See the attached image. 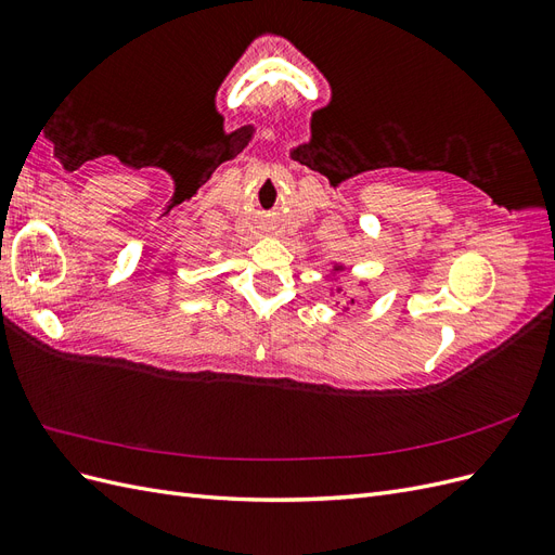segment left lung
<instances>
[{"instance_id": "8db88e82", "label": "left lung", "mask_w": 555, "mask_h": 555, "mask_svg": "<svg viewBox=\"0 0 555 555\" xmlns=\"http://www.w3.org/2000/svg\"><path fill=\"white\" fill-rule=\"evenodd\" d=\"M343 268H345V266H340V263H335V266H333V273H340V271H343ZM351 304H357V300H354V298H351Z\"/></svg>"}]
</instances>
